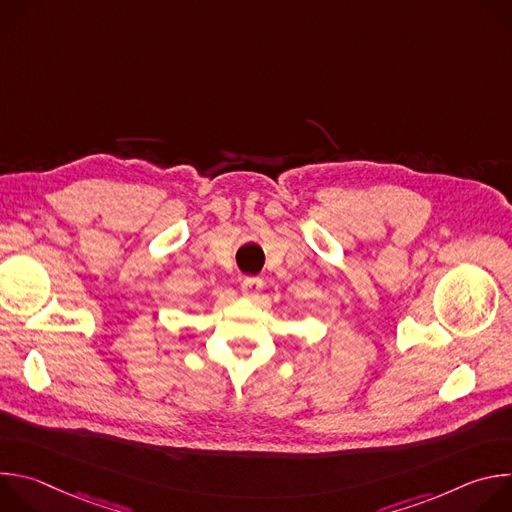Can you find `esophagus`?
<instances>
[{"mask_svg": "<svg viewBox=\"0 0 512 512\" xmlns=\"http://www.w3.org/2000/svg\"><path fill=\"white\" fill-rule=\"evenodd\" d=\"M241 289L247 298H257L263 289V279L261 277H245L241 283Z\"/></svg>", "mask_w": 512, "mask_h": 512, "instance_id": "1", "label": "esophagus"}]
</instances>
